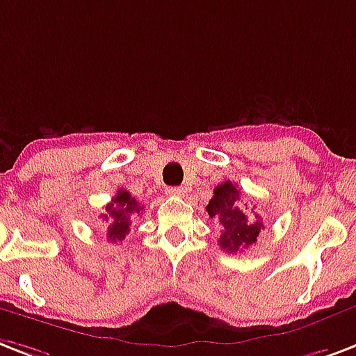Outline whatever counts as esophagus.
Returning a JSON list of instances; mask_svg holds the SVG:
<instances>
[{
    "instance_id": "34e87169",
    "label": "esophagus",
    "mask_w": 356,
    "mask_h": 356,
    "mask_svg": "<svg viewBox=\"0 0 356 356\" xmlns=\"http://www.w3.org/2000/svg\"><path fill=\"white\" fill-rule=\"evenodd\" d=\"M184 192L186 190L181 188V186H170V188H166V194H170V196H184Z\"/></svg>"
}]
</instances>
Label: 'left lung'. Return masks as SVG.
<instances>
[{"label": "left lung", "instance_id": "obj_1", "mask_svg": "<svg viewBox=\"0 0 356 356\" xmlns=\"http://www.w3.org/2000/svg\"><path fill=\"white\" fill-rule=\"evenodd\" d=\"M207 213L211 218L220 222L222 233L218 244L222 250L229 254H237L238 250L252 246L265 227L259 216L252 220L244 214L241 190L232 181H226L214 188L213 197L207 205Z\"/></svg>", "mask_w": 356, "mask_h": 356}]
</instances>
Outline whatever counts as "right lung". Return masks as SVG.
I'll list each match as a JSON object with an SVG mask.
<instances>
[{"label": "right lung", "mask_w": 356, "mask_h": 356, "mask_svg": "<svg viewBox=\"0 0 356 356\" xmlns=\"http://www.w3.org/2000/svg\"><path fill=\"white\" fill-rule=\"evenodd\" d=\"M142 211L143 207L130 192L119 190L112 202L106 205V214H100V218L108 222V238L112 243H121L130 232V218L136 214H143Z\"/></svg>", "instance_id": "1"}]
</instances>
